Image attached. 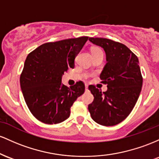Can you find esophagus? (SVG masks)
Instances as JSON below:
<instances>
[{
  "label": "esophagus",
  "instance_id": "obj_1",
  "mask_svg": "<svg viewBox=\"0 0 159 159\" xmlns=\"http://www.w3.org/2000/svg\"><path fill=\"white\" fill-rule=\"evenodd\" d=\"M85 91L88 90V85H85Z\"/></svg>",
  "mask_w": 159,
  "mask_h": 159
}]
</instances>
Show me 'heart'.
Listing matches in <instances>:
<instances>
[{
	"label": "heart",
	"mask_w": 159,
	"mask_h": 159,
	"mask_svg": "<svg viewBox=\"0 0 159 159\" xmlns=\"http://www.w3.org/2000/svg\"><path fill=\"white\" fill-rule=\"evenodd\" d=\"M103 52L102 49H101V48H98V47H95L92 49V52Z\"/></svg>",
	"instance_id": "b5f03b06"
}]
</instances>
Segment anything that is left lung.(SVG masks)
<instances>
[{
  "mask_svg": "<svg viewBox=\"0 0 159 159\" xmlns=\"http://www.w3.org/2000/svg\"><path fill=\"white\" fill-rule=\"evenodd\" d=\"M89 40L103 48L107 61L100 75L101 83L107 85V91L102 92L89 85L94 100L89 105V111L98 124L116 125L131 113L141 92L143 76L138 58L121 43L101 37Z\"/></svg>",
  "mask_w": 159,
  "mask_h": 159,
  "instance_id": "1",
  "label": "left lung"
}]
</instances>
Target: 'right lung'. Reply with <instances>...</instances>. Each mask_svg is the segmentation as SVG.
<instances>
[{"mask_svg":"<svg viewBox=\"0 0 159 159\" xmlns=\"http://www.w3.org/2000/svg\"><path fill=\"white\" fill-rule=\"evenodd\" d=\"M89 37L49 42L27 56L20 75V85L28 109L45 124H58L70 114L73 103L85 92L79 81L70 88L61 84V76L74 68V60Z\"/></svg>","mask_w":159,"mask_h":159,"instance_id":"add662e5","label":"right lung"}]
</instances>
